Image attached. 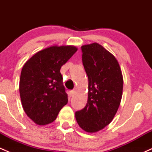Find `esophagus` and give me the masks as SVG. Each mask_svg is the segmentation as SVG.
<instances>
[{
  "label": "esophagus",
  "mask_w": 152,
  "mask_h": 152,
  "mask_svg": "<svg viewBox=\"0 0 152 152\" xmlns=\"http://www.w3.org/2000/svg\"><path fill=\"white\" fill-rule=\"evenodd\" d=\"M75 94V91H71L70 92H69V96L70 97H72L73 96H74Z\"/></svg>",
  "instance_id": "34e87169"
}]
</instances>
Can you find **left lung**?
I'll use <instances>...</instances> for the list:
<instances>
[{
    "label": "left lung",
    "instance_id": "obj_1",
    "mask_svg": "<svg viewBox=\"0 0 152 152\" xmlns=\"http://www.w3.org/2000/svg\"><path fill=\"white\" fill-rule=\"evenodd\" d=\"M81 50L88 78V101L75 116L82 129L94 133L109 125L117 112L123 92V76L118 61L102 45H83Z\"/></svg>",
    "mask_w": 152,
    "mask_h": 152
}]
</instances>
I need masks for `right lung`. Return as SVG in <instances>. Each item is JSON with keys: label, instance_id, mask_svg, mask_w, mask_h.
I'll use <instances>...</instances> for the list:
<instances>
[{"label": "right lung", "instance_id": "add662e5", "mask_svg": "<svg viewBox=\"0 0 152 152\" xmlns=\"http://www.w3.org/2000/svg\"><path fill=\"white\" fill-rule=\"evenodd\" d=\"M74 46H52L40 50L26 62L19 91L24 111L38 125L53 122L68 103L60 70L77 51Z\"/></svg>", "mask_w": 152, "mask_h": 152}]
</instances>
